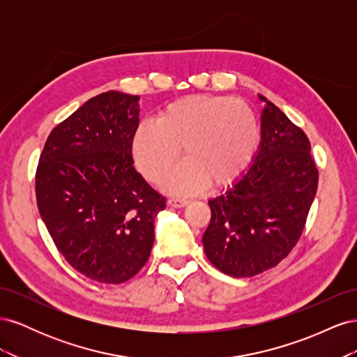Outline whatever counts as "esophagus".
Listing matches in <instances>:
<instances>
[{
	"label": "esophagus",
	"mask_w": 357,
	"mask_h": 357,
	"mask_svg": "<svg viewBox=\"0 0 357 357\" xmlns=\"http://www.w3.org/2000/svg\"><path fill=\"white\" fill-rule=\"evenodd\" d=\"M168 204L171 205V207H174V208H181V207H186V205L189 204V199H185V198H171L168 201Z\"/></svg>",
	"instance_id": "obj_1"
}]
</instances>
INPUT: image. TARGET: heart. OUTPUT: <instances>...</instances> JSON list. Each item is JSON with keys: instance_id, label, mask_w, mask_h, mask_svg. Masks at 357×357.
I'll use <instances>...</instances> for the list:
<instances>
[{"instance_id": "heart-1", "label": "heart", "mask_w": 357, "mask_h": 357, "mask_svg": "<svg viewBox=\"0 0 357 357\" xmlns=\"http://www.w3.org/2000/svg\"><path fill=\"white\" fill-rule=\"evenodd\" d=\"M259 143L253 110L240 100L190 95L169 102L155 122L139 123L132 138L137 168L153 183L164 180L180 158L186 162L165 180L174 193L223 186L238 178Z\"/></svg>"}]
</instances>
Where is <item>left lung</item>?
<instances>
[{
    "mask_svg": "<svg viewBox=\"0 0 357 357\" xmlns=\"http://www.w3.org/2000/svg\"><path fill=\"white\" fill-rule=\"evenodd\" d=\"M257 96L265 104L259 149L234 185L208 201L211 220L202 236L208 261L235 278L261 274L290 253L319 181L304 131Z\"/></svg>",
    "mask_w": 357,
    "mask_h": 357,
    "instance_id": "left-lung-1",
    "label": "left lung"
}]
</instances>
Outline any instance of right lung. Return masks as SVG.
<instances>
[{"label":"right lung","instance_id":"add662e5","mask_svg":"<svg viewBox=\"0 0 357 357\" xmlns=\"http://www.w3.org/2000/svg\"><path fill=\"white\" fill-rule=\"evenodd\" d=\"M139 96H93L50 132L36 193L43 222L67 262L91 280L121 284L144 266L165 198L134 168Z\"/></svg>","mask_w":357,"mask_h":357}]
</instances>
